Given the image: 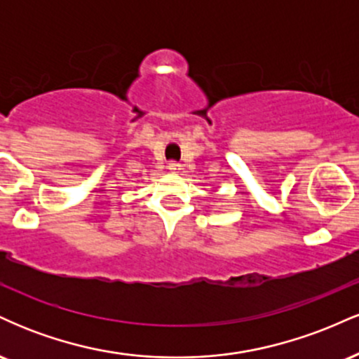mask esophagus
<instances>
[{
	"label": "esophagus",
	"mask_w": 359,
	"mask_h": 359,
	"mask_svg": "<svg viewBox=\"0 0 359 359\" xmlns=\"http://www.w3.org/2000/svg\"><path fill=\"white\" fill-rule=\"evenodd\" d=\"M168 170H172V172L180 170V163H177V162H168Z\"/></svg>",
	"instance_id": "obj_1"
}]
</instances>
